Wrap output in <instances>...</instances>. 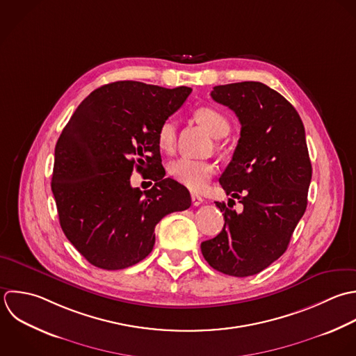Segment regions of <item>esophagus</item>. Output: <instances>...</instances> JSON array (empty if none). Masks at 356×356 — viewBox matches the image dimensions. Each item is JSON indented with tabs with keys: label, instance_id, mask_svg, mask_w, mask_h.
<instances>
[{
	"label": "esophagus",
	"instance_id": "1",
	"mask_svg": "<svg viewBox=\"0 0 356 356\" xmlns=\"http://www.w3.org/2000/svg\"><path fill=\"white\" fill-rule=\"evenodd\" d=\"M191 201H193L194 207H198V205H201L204 202V200L200 195H197V194H191Z\"/></svg>",
	"mask_w": 356,
	"mask_h": 356
}]
</instances>
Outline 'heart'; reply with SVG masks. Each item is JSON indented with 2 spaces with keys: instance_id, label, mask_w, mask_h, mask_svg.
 Returning <instances> with one entry per match:
<instances>
[{
  "instance_id": "heart-1",
  "label": "heart",
  "mask_w": 356,
  "mask_h": 356,
  "mask_svg": "<svg viewBox=\"0 0 356 356\" xmlns=\"http://www.w3.org/2000/svg\"><path fill=\"white\" fill-rule=\"evenodd\" d=\"M197 119L208 129V131L215 137L220 138L230 131L229 119L218 109L211 106H201L195 111ZM177 123L173 118L165 119L156 134L158 145L163 151H170L176 141ZM170 176L180 184L186 186L191 191H202L211 177L215 173V166L207 161H198L187 156L177 158L169 163Z\"/></svg>"
}]
</instances>
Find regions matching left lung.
Wrapping results in <instances>:
<instances>
[{
    "mask_svg": "<svg viewBox=\"0 0 356 356\" xmlns=\"http://www.w3.org/2000/svg\"><path fill=\"white\" fill-rule=\"evenodd\" d=\"M211 97L241 123L238 144L219 181L245 209L237 214L216 202L225 226L201 244V251L218 272L247 277L286 252L305 213L312 179L305 129L296 108L264 83L216 86Z\"/></svg>",
    "mask_w": 356,
    "mask_h": 356,
    "instance_id": "8db88e82",
    "label": "left lung"
}]
</instances>
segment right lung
<instances>
[{
    "label": "right lung",
    "instance_id": "obj_1",
    "mask_svg": "<svg viewBox=\"0 0 356 356\" xmlns=\"http://www.w3.org/2000/svg\"><path fill=\"white\" fill-rule=\"evenodd\" d=\"M190 87L165 88L123 80L81 101L55 145L51 190L60 227L94 266L119 270L154 248L159 220L191 205L188 190L166 177L156 140L161 123L190 95ZM134 168L156 184H129Z\"/></svg>",
    "mask_w": 356,
    "mask_h": 356
}]
</instances>
